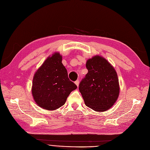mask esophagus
<instances>
[{
    "label": "esophagus",
    "mask_w": 150,
    "mask_h": 150,
    "mask_svg": "<svg viewBox=\"0 0 150 150\" xmlns=\"http://www.w3.org/2000/svg\"><path fill=\"white\" fill-rule=\"evenodd\" d=\"M74 83H75V84H76V86H78H78H79V81L78 79V80H76Z\"/></svg>",
    "instance_id": "obj_1"
}]
</instances>
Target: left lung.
Here are the masks:
<instances>
[{
  "label": "left lung",
  "instance_id": "obj_1",
  "mask_svg": "<svg viewBox=\"0 0 150 150\" xmlns=\"http://www.w3.org/2000/svg\"><path fill=\"white\" fill-rule=\"evenodd\" d=\"M86 66L88 72L79 85L85 104L96 111H105L119 96L116 72L110 62L99 56L88 59Z\"/></svg>",
  "mask_w": 150,
  "mask_h": 150
}]
</instances>
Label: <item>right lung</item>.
Wrapping results in <instances>:
<instances>
[{
	"mask_svg": "<svg viewBox=\"0 0 150 150\" xmlns=\"http://www.w3.org/2000/svg\"><path fill=\"white\" fill-rule=\"evenodd\" d=\"M76 88L68 78L62 56L56 52L47 57L35 73L32 93L38 106L54 110L64 105L71 92Z\"/></svg>",
	"mask_w": 150,
	"mask_h": 150,
	"instance_id": "obj_1",
	"label": "right lung"
}]
</instances>
